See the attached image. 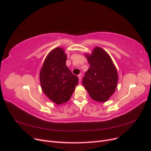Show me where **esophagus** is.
Wrapping results in <instances>:
<instances>
[{"label":"esophagus","instance_id":"34e87169","mask_svg":"<svg viewBox=\"0 0 151 151\" xmlns=\"http://www.w3.org/2000/svg\"><path fill=\"white\" fill-rule=\"evenodd\" d=\"M78 77L79 81H80V82H81V75H80L78 76Z\"/></svg>","mask_w":151,"mask_h":151}]
</instances>
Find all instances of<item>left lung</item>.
<instances>
[{"mask_svg":"<svg viewBox=\"0 0 151 151\" xmlns=\"http://www.w3.org/2000/svg\"><path fill=\"white\" fill-rule=\"evenodd\" d=\"M86 57L90 64L82 83L91 98L105 102L113 95L118 82V73L110 56L105 50L96 47Z\"/></svg>","mask_w":151,"mask_h":151,"instance_id":"1","label":"left lung"}]
</instances>
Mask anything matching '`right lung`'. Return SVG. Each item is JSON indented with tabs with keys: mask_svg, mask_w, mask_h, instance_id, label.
Listing matches in <instances>:
<instances>
[{
	"mask_svg": "<svg viewBox=\"0 0 151 151\" xmlns=\"http://www.w3.org/2000/svg\"><path fill=\"white\" fill-rule=\"evenodd\" d=\"M66 58L64 50L55 48L46 56L40 74L43 92L58 105L70 100L78 83V78L66 65Z\"/></svg>",
	"mask_w": 151,
	"mask_h": 151,
	"instance_id": "right-lung-1",
	"label": "right lung"
}]
</instances>
